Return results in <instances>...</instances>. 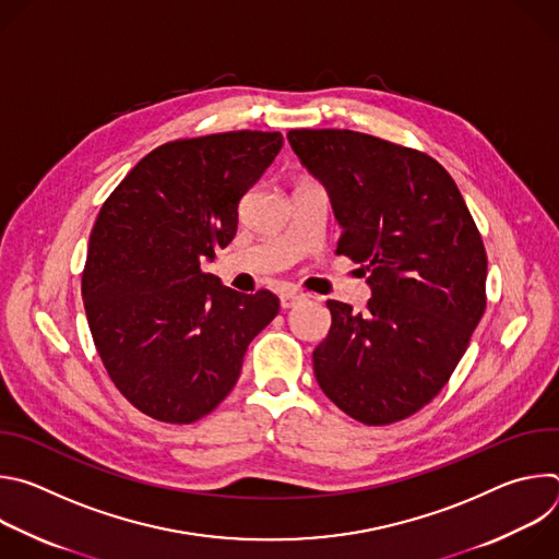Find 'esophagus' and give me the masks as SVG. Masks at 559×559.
I'll list each match as a JSON object with an SVG mask.
<instances>
[{
	"label": "esophagus",
	"mask_w": 559,
	"mask_h": 559,
	"mask_svg": "<svg viewBox=\"0 0 559 559\" xmlns=\"http://www.w3.org/2000/svg\"><path fill=\"white\" fill-rule=\"evenodd\" d=\"M300 300H302V296L296 294V292H285V294H281V307H283V309H289V307L298 305Z\"/></svg>",
	"instance_id": "34e87169"
}]
</instances>
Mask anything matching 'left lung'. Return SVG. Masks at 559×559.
Wrapping results in <instances>:
<instances>
[{"label":"left lung","mask_w":559,"mask_h":559,"mask_svg":"<svg viewBox=\"0 0 559 559\" xmlns=\"http://www.w3.org/2000/svg\"><path fill=\"white\" fill-rule=\"evenodd\" d=\"M343 227L336 254L367 263L362 313L328 300L313 373L354 420L382 427L429 405L487 309V252L455 181L429 154L354 130H289Z\"/></svg>","instance_id":"left-lung-1"}]
</instances>
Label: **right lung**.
<instances>
[{
  "label": "right lung",
  "instance_id": "1",
  "mask_svg": "<svg viewBox=\"0 0 559 559\" xmlns=\"http://www.w3.org/2000/svg\"><path fill=\"white\" fill-rule=\"evenodd\" d=\"M283 147L281 132L238 130L154 147L99 210L82 274L102 362L141 414L190 425L234 389L278 298L241 294L201 270L238 227V203Z\"/></svg>",
  "mask_w": 559,
  "mask_h": 559
}]
</instances>
